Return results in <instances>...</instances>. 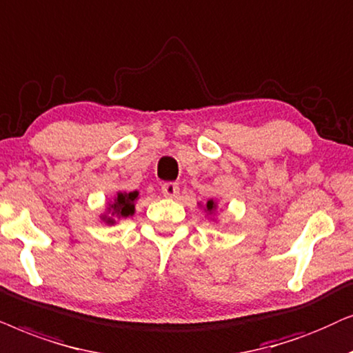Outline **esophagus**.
<instances>
[{"label":"esophagus","mask_w":353,"mask_h":353,"mask_svg":"<svg viewBox=\"0 0 353 353\" xmlns=\"http://www.w3.org/2000/svg\"><path fill=\"white\" fill-rule=\"evenodd\" d=\"M161 192L168 199H174V196L179 194V185L176 182H166V184L161 185Z\"/></svg>","instance_id":"obj_1"}]
</instances>
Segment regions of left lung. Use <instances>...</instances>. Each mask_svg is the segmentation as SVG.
Returning <instances> with one entry per match:
<instances>
[{"label":"left lung","instance_id":"left-lung-1","mask_svg":"<svg viewBox=\"0 0 353 353\" xmlns=\"http://www.w3.org/2000/svg\"><path fill=\"white\" fill-rule=\"evenodd\" d=\"M214 210H216V203L213 200H208V203H206V211H208V213H213Z\"/></svg>","mask_w":353,"mask_h":353}]
</instances>
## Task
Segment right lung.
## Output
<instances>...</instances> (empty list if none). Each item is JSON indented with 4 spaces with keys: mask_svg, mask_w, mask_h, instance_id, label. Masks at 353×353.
Instances as JSON below:
<instances>
[{
    "mask_svg": "<svg viewBox=\"0 0 353 353\" xmlns=\"http://www.w3.org/2000/svg\"><path fill=\"white\" fill-rule=\"evenodd\" d=\"M139 192H129V194H117L114 201L110 205L108 211H111V216H117V218H128V216H132L135 211V200H137ZM103 219L106 221L108 224H114V219L110 218V216H103Z\"/></svg>",
    "mask_w": 353,
    "mask_h": 353,
    "instance_id": "1",
    "label": "right lung"
}]
</instances>
